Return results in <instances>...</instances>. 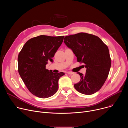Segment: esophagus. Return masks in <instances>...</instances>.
<instances>
[{
    "label": "esophagus",
    "mask_w": 128,
    "mask_h": 128,
    "mask_svg": "<svg viewBox=\"0 0 128 128\" xmlns=\"http://www.w3.org/2000/svg\"><path fill=\"white\" fill-rule=\"evenodd\" d=\"M67 73V74H70V75L73 74H74V72H71V71H68Z\"/></svg>",
    "instance_id": "obj_1"
}]
</instances>
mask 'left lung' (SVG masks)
<instances>
[{
    "mask_svg": "<svg viewBox=\"0 0 128 128\" xmlns=\"http://www.w3.org/2000/svg\"><path fill=\"white\" fill-rule=\"evenodd\" d=\"M64 42L86 68L85 75L78 72L80 80L74 85L75 88L85 95L95 93L104 84L111 67L107 46L98 36L84 32L66 36Z\"/></svg>",
    "mask_w": 128,
    "mask_h": 128,
    "instance_id": "obj_1",
    "label": "left lung"
}]
</instances>
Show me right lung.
I'll return each mask as SVG.
<instances>
[{
	"mask_svg": "<svg viewBox=\"0 0 128 128\" xmlns=\"http://www.w3.org/2000/svg\"><path fill=\"white\" fill-rule=\"evenodd\" d=\"M64 36L40 35L28 40L18 57V72L30 92L35 96L48 98L58 89L64 72L54 74L46 68L61 45Z\"/></svg>",
	"mask_w": 128,
	"mask_h": 128,
	"instance_id": "right-lung-1",
	"label": "right lung"
}]
</instances>
